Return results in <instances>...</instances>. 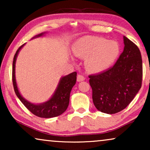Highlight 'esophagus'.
<instances>
[{"label": "esophagus", "instance_id": "1", "mask_svg": "<svg viewBox=\"0 0 150 150\" xmlns=\"http://www.w3.org/2000/svg\"><path fill=\"white\" fill-rule=\"evenodd\" d=\"M85 79V77H84L83 75H81V74H79V75H78V76H77V81H79V82L83 81Z\"/></svg>", "mask_w": 150, "mask_h": 150}]
</instances>
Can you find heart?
<instances>
[{
    "mask_svg": "<svg viewBox=\"0 0 150 150\" xmlns=\"http://www.w3.org/2000/svg\"><path fill=\"white\" fill-rule=\"evenodd\" d=\"M73 52L76 57L86 58L85 65L88 70L100 72L113 64L120 54V47L116 41L85 36L76 42Z\"/></svg>",
    "mask_w": 150,
    "mask_h": 150,
    "instance_id": "b5f03b06",
    "label": "heart"
}]
</instances>
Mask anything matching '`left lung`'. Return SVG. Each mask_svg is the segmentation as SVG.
Wrapping results in <instances>:
<instances>
[{"label":"left lung","instance_id":"left-lung-1","mask_svg":"<svg viewBox=\"0 0 150 150\" xmlns=\"http://www.w3.org/2000/svg\"><path fill=\"white\" fill-rule=\"evenodd\" d=\"M124 43V51L113 66L89 76L94 105L104 113L115 114L124 110L141 87V52L137 45L125 36Z\"/></svg>","mask_w":150,"mask_h":150}]
</instances>
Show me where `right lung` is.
Instances as JSON below:
<instances>
[{
  "mask_svg": "<svg viewBox=\"0 0 150 150\" xmlns=\"http://www.w3.org/2000/svg\"><path fill=\"white\" fill-rule=\"evenodd\" d=\"M44 33H42L39 34L35 38L42 36ZM24 44H25L22 45L18 49L13 57V67H12V81H13V89L16 96L22 102V104L26 106V108L29 110L35 115L43 118H51L60 115L66 110L67 106L69 105L70 92L72 87L76 84V82L77 73L74 71V72H72L61 78L54 95L48 101L40 104H34L30 103L20 95L18 89L15 77L16 58H17L20 50L23 47Z\"/></svg>",
  "mask_w": 150,
  "mask_h": 150,
  "instance_id": "1",
  "label": "right lung"
}]
</instances>
